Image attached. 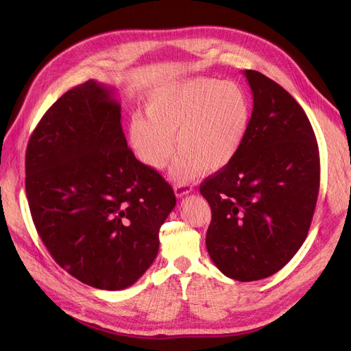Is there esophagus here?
Instances as JSON below:
<instances>
[{
    "mask_svg": "<svg viewBox=\"0 0 351 351\" xmlns=\"http://www.w3.org/2000/svg\"><path fill=\"white\" fill-rule=\"evenodd\" d=\"M192 192V186L189 183H179V185L175 186V195L178 197H183L185 195H189Z\"/></svg>",
    "mask_w": 351,
    "mask_h": 351,
    "instance_id": "obj_1",
    "label": "esophagus"
}]
</instances>
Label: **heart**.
<instances>
[{
    "label": "heart",
    "mask_w": 351,
    "mask_h": 351,
    "mask_svg": "<svg viewBox=\"0 0 351 351\" xmlns=\"http://www.w3.org/2000/svg\"><path fill=\"white\" fill-rule=\"evenodd\" d=\"M146 115L129 125L135 154L159 171L172 156L175 139L179 155L171 173L182 182L200 171L217 172L236 158L249 131L252 101L242 85L202 77L155 90Z\"/></svg>",
    "instance_id": "obj_1"
}]
</instances>
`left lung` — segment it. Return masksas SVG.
<instances>
[{
  "mask_svg": "<svg viewBox=\"0 0 351 351\" xmlns=\"http://www.w3.org/2000/svg\"><path fill=\"white\" fill-rule=\"evenodd\" d=\"M253 110L236 158L200 183L212 210L206 247L239 282L279 271L306 241L320 186L316 135L303 108L263 73L246 69Z\"/></svg>",
  "mask_w": 351,
  "mask_h": 351,
  "instance_id": "1",
  "label": "left lung"
}]
</instances>
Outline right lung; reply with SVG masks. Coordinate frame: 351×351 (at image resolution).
I'll return each instance as SVG.
<instances>
[{
	"label": "right lung",
	"mask_w": 351,
	"mask_h": 351,
	"mask_svg": "<svg viewBox=\"0 0 351 351\" xmlns=\"http://www.w3.org/2000/svg\"><path fill=\"white\" fill-rule=\"evenodd\" d=\"M25 191L36 232L64 270L104 290L132 286L159 250L172 186L129 149L114 89L86 81L28 141Z\"/></svg>",
	"instance_id": "obj_1"
}]
</instances>
